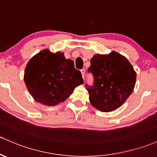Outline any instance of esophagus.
Here are the masks:
<instances>
[{"instance_id":"1","label":"esophagus","mask_w":157,"mask_h":157,"mask_svg":"<svg viewBox=\"0 0 157 157\" xmlns=\"http://www.w3.org/2000/svg\"><path fill=\"white\" fill-rule=\"evenodd\" d=\"M81 73H82V76L83 79L85 78V70H84V69H82V70H81Z\"/></svg>"}]
</instances>
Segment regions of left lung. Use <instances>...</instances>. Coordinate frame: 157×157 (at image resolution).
<instances>
[{
  "mask_svg": "<svg viewBox=\"0 0 157 157\" xmlns=\"http://www.w3.org/2000/svg\"><path fill=\"white\" fill-rule=\"evenodd\" d=\"M88 72L94 78V85L87 87L89 99L100 112H109L118 109L134 90L136 71L126 58L114 51L109 55H94Z\"/></svg>",
  "mask_w": 157,
  "mask_h": 157,
  "instance_id": "obj_1",
  "label": "left lung"
}]
</instances>
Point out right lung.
Masks as SVG:
<instances>
[{"mask_svg": "<svg viewBox=\"0 0 157 157\" xmlns=\"http://www.w3.org/2000/svg\"><path fill=\"white\" fill-rule=\"evenodd\" d=\"M24 81L33 99L43 105H56L68 98L77 86L84 83L74 62L63 52L43 49L26 65Z\"/></svg>", "mask_w": 157, "mask_h": 157, "instance_id": "right-lung-1", "label": "right lung"}]
</instances>
